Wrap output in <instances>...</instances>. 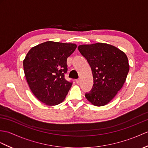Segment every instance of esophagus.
Returning <instances> with one entry per match:
<instances>
[{"mask_svg": "<svg viewBox=\"0 0 148 148\" xmlns=\"http://www.w3.org/2000/svg\"><path fill=\"white\" fill-rule=\"evenodd\" d=\"M75 82H76L77 84H79L80 83V79H78L75 80Z\"/></svg>", "mask_w": 148, "mask_h": 148, "instance_id": "34e87169", "label": "esophagus"}]
</instances>
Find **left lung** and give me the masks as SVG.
Wrapping results in <instances>:
<instances>
[{
  "mask_svg": "<svg viewBox=\"0 0 148 148\" xmlns=\"http://www.w3.org/2000/svg\"><path fill=\"white\" fill-rule=\"evenodd\" d=\"M78 50L91 68L93 86L85 97L95 106H104L121 90L129 71L125 53L103 43L81 45Z\"/></svg>",
  "mask_w": 148,
  "mask_h": 148,
  "instance_id": "8db88e82",
  "label": "left lung"
}]
</instances>
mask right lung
<instances>
[{"label":"right lung","instance_id":"add662e5","mask_svg":"<svg viewBox=\"0 0 148 148\" xmlns=\"http://www.w3.org/2000/svg\"><path fill=\"white\" fill-rule=\"evenodd\" d=\"M77 45L74 43L46 42L32 48L23 60L25 75L36 98L49 106L66 98L73 83L64 77L67 58Z\"/></svg>","mask_w":148,"mask_h":148}]
</instances>
